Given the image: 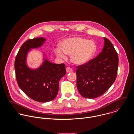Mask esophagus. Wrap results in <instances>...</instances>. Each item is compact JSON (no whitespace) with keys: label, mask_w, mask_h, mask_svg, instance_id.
<instances>
[{"label":"esophagus","mask_w":134,"mask_h":134,"mask_svg":"<svg viewBox=\"0 0 134 134\" xmlns=\"http://www.w3.org/2000/svg\"><path fill=\"white\" fill-rule=\"evenodd\" d=\"M66 72H67V73H70V72H73V69H72L71 68L68 66V67H67V68H66Z\"/></svg>","instance_id":"34e87169"}]
</instances>
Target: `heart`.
Returning <instances> with one entry per match:
<instances>
[{"instance_id": "heart-1", "label": "heart", "mask_w": 134, "mask_h": 134, "mask_svg": "<svg viewBox=\"0 0 134 134\" xmlns=\"http://www.w3.org/2000/svg\"><path fill=\"white\" fill-rule=\"evenodd\" d=\"M61 47L55 49L57 56L65 59L66 54H71L72 61L77 64H84L90 61L96 50V43L93 41L78 37L65 39Z\"/></svg>"}]
</instances>
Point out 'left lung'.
Returning <instances> with one entry per match:
<instances>
[{"mask_svg":"<svg viewBox=\"0 0 134 134\" xmlns=\"http://www.w3.org/2000/svg\"><path fill=\"white\" fill-rule=\"evenodd\" d=\"M104 46L96 57L77 66V88L81 96L94 98L103 95L115 82L119 59L111 42L104 38Z\"/></svg>","mask_w":134,"mask_h":134,"instance_id":"left-lung-1","label":"left lung"}]
</instances>
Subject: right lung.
<instances>
[{
    "label": "right lung",
    "instance_id": "add662e5",
    "mask_svg": "<svg viewBox=\"0 0 134 134\" xmlns=\"http://www.w3.org/2000/svg\"><path fill=\"white\" fill-rule=\"evenodd\" d=\"M46 39H29L21 45L15 57L14 68L18 84L31 99L45 103L53 100L57 95L60 79L66 74L65 65L55 64L45 59L37 69H31L26 64L28 52L41 47Z\"/></svg>",
    "mask_w": 134,
    "mask_h": 134
}]
</instances>
